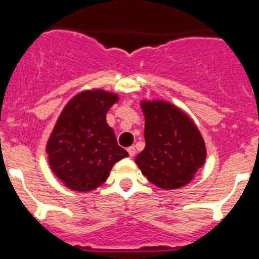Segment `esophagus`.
I'll list each match as a JSON object with an SVG mask.
<instances>
[{"instance_id":"34e87169","label":"esophagus","mask_w":259,"mask_h":259,"mask_svg":"<svg viewBox=\"0 0 259 259\" xmlns=\"http://www.w3.org/2000/svg\"><path fill=\"white\" fill-rule=\"evenodd\" d=\"M135 152H137V149H135V147H129V148H127V153H129L130 157H134Z\"/></svg>"}]
</instances>
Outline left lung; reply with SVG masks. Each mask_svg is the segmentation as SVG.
Instances as JSON below:
<instances>
[{
    "label": "left lung",
    "mask_w": 259,
    "mask_h": 259,
    "mask_svg": "<svg viewBox=\"0 0 259 259\" xmlns=\"http://www.w3.org/2000/svg\"><path fill=\"white\" fill-rule=\"evenodd\" d=\"M142 109L145 148L135 163L158 187L175 190L187 185L206 159L199 129L185 112L168 102H142Z\"/></svg>",
    "instance_id": "1"
}]
</instances>
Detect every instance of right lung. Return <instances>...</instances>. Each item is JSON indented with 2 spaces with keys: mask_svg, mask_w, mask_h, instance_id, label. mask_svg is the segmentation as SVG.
Returning <instances> with one entry per match:
<instances>
[{
  "mask_svg": "<svg viewBox=\"0 0 259 259\" xmlns=\"http://www.w3.org/2000/svg\"><path fill=\"white\" fill-rule=\"evenodd\" d=\"M119 97L102 90L84 91L63 109L48 140L53 172L67 187L87 192L101 186L127 152L117 145L106 114Z\"/></svg>",
  "mask_w": 259,
  "mask_h": 259,
  "instance_id": "1",
  "label": "right lung"
}]
</instances>
